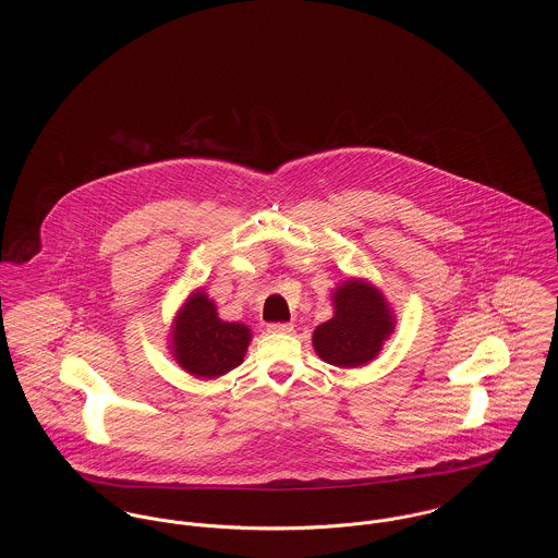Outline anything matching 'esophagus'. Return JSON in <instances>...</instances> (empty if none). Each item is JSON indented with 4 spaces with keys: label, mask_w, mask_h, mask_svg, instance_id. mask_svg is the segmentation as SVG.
<instances>
[{
    "label": "esophagus",
    "mask_w": 558,
    "mask_h": 558,
    "mask_svg": "<svg viewBox=\"0 0 558 558\" xmlns=\"http://www.w3.org/2000/svg\"><path fill=\"white\" fill-rule=\"evenodd\" d=\"M268 330H270V332H281V335H286V332H292V330H294V324H290V322H272V324H268Z\"/></svg>",
    "instance_id": "esophagus-1"
}]
</instances>
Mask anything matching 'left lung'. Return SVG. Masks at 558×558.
Segmentation results:
<instances>
[{"label": "left lung", "instance_id": "1", "mask_svg": "<svg viewBox=\"0 0 558 558\" xmlns=\"http://www.w3.org/2000/svg\"><path fill=\"white\" fill-rule=\"evenodd\" d=\"M332 301L335 316L314 332L319 359L337 367H359L376 359L383 341L393 332L383 294L369 283L345 281Z\"/></svg>", "mask_w": 558, "mask_h": 558}]
</instances>
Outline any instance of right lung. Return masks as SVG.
<instances>
[{"instance_id": "1", "label": "right lung", "mask_w": 558, "mask_h": 558, "mask_svg": "<svg viewBox=\"0 0 558 558\" xmlns=\"http://www.w3.org/2000/svg\"><path fill=\"white\" fill-rule=\"evenodd\" d=\"M251 332L239 322L217 318L213 301L197 292L173 326V356L193 376L217 378L242 363Z\"/></svg>"}]
</instances>
